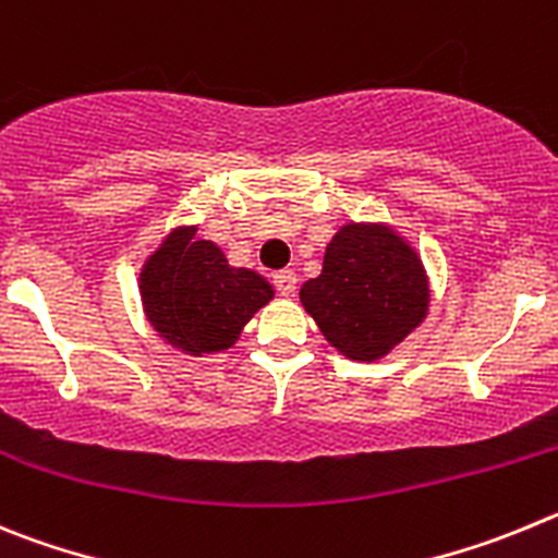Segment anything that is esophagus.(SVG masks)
Wrapping results in <instances>:
<instances>
[{
	"label": "esophagus",
	"mask_w": 558,
	"mask_h": 558,
	"mask_svg": "<svg viewBox=\"0 0 558 558\" xmlns=\"http://www.w3.org/2000/svg\"><path fill=\"white\" fill-rule=\"evenodd\" d=\"M275 289L283 294V298H291L294 294V289H298V272L294 269H280V272H275Z\"/></svg>",
	"instance_id": "esophagus-1"
}]
</instances>
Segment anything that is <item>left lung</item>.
<instances>
[{
	"label": "left lung",
	"instance_id": "1",
	"mask_svg": "<svg viewBox=\"0 0 558 558\" xmlns=\"http://www.w3.org/2000/svg\"><path fill=\"white\" fill-rule=\"evenodd\" d=\"M300 303L336 353L373 364L425 323L430 280L414 244L389 222H348Z\"/></svg>",
	"mask_w": 558,
	"mask_h": 558
}]
</instances>
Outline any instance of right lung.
Masks as SVG:
<instances>
[{
    "label": "right lung",
    "mask_w": 558,
    "mask_h": 558,
    "mask_svg": "<svg viewBox=\"0 0 558 558\" xmlns=\"http://www.w3.org/2000/svg\"><path fill=\"white\" fill-rule=\"evenodd\" d=\"M138 294L158 339L203 359L233 348L275 289L253 269L230 267L219 244L197 239V225H178L144 260Z\"/></svg>",
    "instance_id": "right-lung-1"
}]
</instances>
